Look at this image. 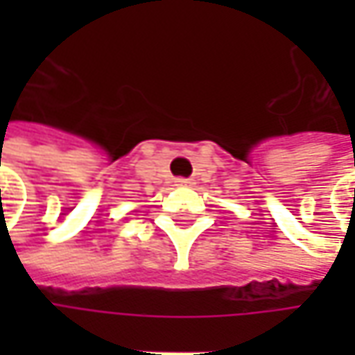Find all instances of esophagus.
<instances>
[{"instance_id": "34e87169", "label": "esophagus", "mask_w": 355, "mask_h": 355, "mask_svg": "<svg viewBox=\"0 0 355 355\" xmlns=\"http://www.w3.org/2000/svg\"><path fill=\"white\" fill-rule=\"evenodd\" d=\"M193 184V182H191V180H185V178H178V180H175V185H191Z\"/></svg>"}]
</instances>
